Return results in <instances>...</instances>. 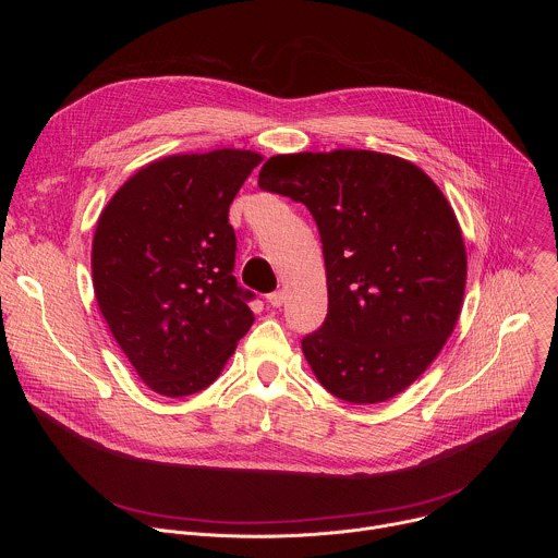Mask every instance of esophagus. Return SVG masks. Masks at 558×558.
I'll use <instances>...</instances> for the list:
<instances>
[{
  "label": "esophagus",
  "instance_id": "obj_1",
  "mask_svg": "<svg viewBox=\"0 0 558 558\" xmlns=\"http://www.w3.org/2000/svg\"><path fill=\"white\" fill-rule=\"evenodd\" d=\"M284 298H287V293L280 289V291H274V293H269V295H267V302H269L274 308H278V306H282Z\"/></svg>",
  "mask_w": 558,
  "mask_h": 558
}]
</instances>
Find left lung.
I'll return each mask as SVG.
<instances>
[{
	"label": "left lung",
	"instance_id": "left-lung-1",
	"mask_svg": "<svg viewBox=\"0 0 558 558\" xmlns=\"http://www.w3.org/2000/svg\"><path fill=\"white\" fill-rule=\"evenodd\" d=\"M260 190L306 205L320 231L329 313L302 353L331 395L386 402L450 338L465 245L441 190L411 161L371 149L271 156Z\"/></svg>",
	"mask_w": 558,
	"mask_h": 558
}]
</instances>
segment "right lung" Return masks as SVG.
<instances>
[{
	"mask_svg": "<svg viewBox=\"0 0 558 558\" xmlns=\"http://www.w3.org/2000/svg\"><path fill=\"white\" fill-rule=\"evenodd\" d=\"M260 161L229 147L158 158L99 216L95 295L117 344L158 395L207 388L254 325V295L233 276L229 205Z\"/></svg>",
	"mask_w": 558,
	"mask_h": 558,
	"instance_id": "1",
	"label": "right lung"
}]
</instances>
